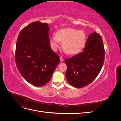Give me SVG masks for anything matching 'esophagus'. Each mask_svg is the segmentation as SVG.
<instances>
[{
    "label": "esophagus",
    "instance_id": "34e87169",
    "mask_svg": "<svg viewBox=\"0 0 121 121\" xmlns=\"http://www.w3.org/2000/svg\"><path fill=\"white\" fill-rule=\"evenodd\" d=\"M60 60L61 61H63L64 60V58L63 56H60Z\"/></svg>",
    "mask_w": 121,
    "mask_h": 121
}]
</instances>
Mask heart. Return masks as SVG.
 <instances>
[{
  "mask_svg": "<svg viewBox=\"0 0 121 121\" xmlns=\"http://www.w3.org/2000/svg\"><path fill=\"white\" fill-rule=\"evenodd\" d=\"M86 39V34L83 31L72 28L63 29L52 38L51 44L53 49L56 50L60 46V41L63 42V47L65 52L69 54H74L82 49Z\"/></svg>",
  "mask_w": 121,
  "mask_h": 121,
  "instance_id": "b5f03b06",
  "label": "heart"
}]
</instances>
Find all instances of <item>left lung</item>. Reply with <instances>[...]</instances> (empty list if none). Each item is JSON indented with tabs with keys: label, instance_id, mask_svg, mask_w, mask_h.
<instances>
[{
	"label": "left lung",
	"instance_id": "1",
	"mask_svg": "<svg viewBox=\"0 0 121 121\" xmlns=\"http://www.w3.org/2000/svg\"><path fill=\"white\" fill-rule=\"evenodd\" d=\"M104 56L101 36L96 32L92 33L87 40L83 52L65 60L69 83L73 87L82 88L92 82L103 66Z\"/></svg>",
	"mask_w": 121,
	"mask_h": 121
}]
</instances>
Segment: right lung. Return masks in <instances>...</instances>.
<instances>
[{
	"label": "right lung",
	"instance_id": "right-lung-1",
	"mask_svg": "<svg viewBox=\"0 0 121 121\" xmlns=\"http://www.w3.org/2000/svg\"><path fill=\"white\" fill-rule=\"evenodd\" d=\"M46 23L35 22L22 30L17 39L15 61L23 77L35 86H43L52 78L60 63L58 55L51 49Z\"/></svg>",
	"mask_w": 121,
	"mask_h": 121
}]
</instances>
